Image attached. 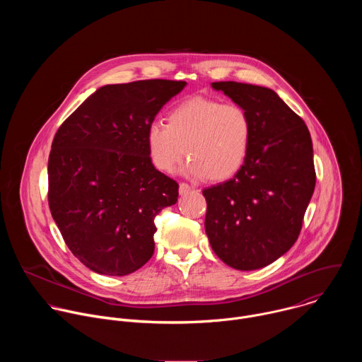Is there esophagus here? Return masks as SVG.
<instances>
[{
    "mask_svg": "<svg viewBox=\"0 0 362 362\" xmlns=\"http://www.w3.org/2000/svg\"><path fill=\"white\" fill-rule=\"evenodd\" d=\"M190 190H192V187H190L187 183H180V185H179V193H180L182 196L187 194Z\"/></svg>",
    "mask_w": 362,
    "mask_h": 362,
    "instance_id": "obj_1",
    "label": "esophagus"
}]
</instances>
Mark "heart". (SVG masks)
<instances>
[{"label":"heart","instance_id":"obj_1","mask_svg":"<svg viewBox=\"0 0 362 362\" xmlns=\"http://www.w3.org/2000/svg\"><path fill=\"white\" fill-rule=\"evenodd\" d=\"M252 141L247 112L233 103L196 97L168 115V124L153 122L146 144L153 166L172 173L187 153L183 173L192 179L225 180L245 163Z\"/></svg>","mask_w":362,"mask_h":362}]
</instances>
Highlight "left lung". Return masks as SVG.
Instances as JSON below:
<instances>
[{"mask_svg":"<svg viewBox=\"0 0 362 362\" xmlns=\"http://www.w3.org/2000/svg\"><path fill=\"white\" fill-rule=\"evenodd\" d=\"M212 87L247 112L252 141L238 173L203 190L204 230L226 265L259 269L286 253L299 236L317 180L311 134L271 88L236 81Z\"/></svg>","mask_w":362,"mask_h":362,"instance_id":"left-lung-1","label":"left lung"}]
</instances>
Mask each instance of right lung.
<instances>
[{
  "instance_id": "right-lung-1",
  "label": "right lung",
  "mask_w": 362,
  "mask_h": 362,
  "mask_svg": "<svg viewBox=\"0 0 362 362\" xmlns=\"http://www.w3.org/2000/svg\"><path fill=\"white\" fill-rule=\"evenodd\" d=\"M186 81L140 80L93 93L57 130L48 204L63 239L95 274L123 276L154 252V218L179 185L153 166L146 130Z\"/></svg>"
}]
</instances>
